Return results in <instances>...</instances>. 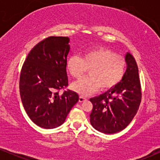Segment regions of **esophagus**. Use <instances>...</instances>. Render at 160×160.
Returning a JSON list of instances; mask_svg holds the SVG:
<instances>
[{
    "mask_svg": "<svg viewBox=\"0 0 160 160\" xmlns=\"http://www.w3.org/2000/svg\"><path fill=\"white\" fill-rule=\"evenodd\" d=\"M86 98H85V97L81 96V95L79 97V102H84V101H86Z\"/></svg>",
    "mask_w": 160,
    "mask_h": 160,
    "instance_id": "1",
    "label": "esophagus"
}]
</instances>
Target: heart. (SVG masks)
<instances>
[{
	"label": "heart",
	"instance_id": "heart-1",
	"mask_svg": "<svg viewBox=\"0 0 160 160\" xmlns=\"http://www.w3.org/2000/svg\"><path fill=\"white\" fill-rule=\"evenodd\" d=\"M126 69L124 57L102 47L85 51L82 58L71 56L67 62L68 71L77 80L82 78L89 70V77L72 85V89L83 96L92 94L99 88L102 91L114 88L122 80Z\"/></svg>",
	"mask_w": 160,
	"mask_h": 160
}]
</instances>
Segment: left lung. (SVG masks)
Here are the masks:
<instances>
[{"mask_svg":"<svg viewBox=\"0 0 160 160\" xmlns=\"http://www.w3.org/2000/svg\"><path fill=\"white\" fill-rule=\"evenodd\" d=\"M127 69L118 85L98 97L91 98L93 108L92 126L105 134L124 129L137 113L141 102V87L138 68L130 53L126 56Z\"/></svg>","mask_w":160,"mask_h":160,"instance_id":"left-lung-1","label":"left lung"}]
</instances>
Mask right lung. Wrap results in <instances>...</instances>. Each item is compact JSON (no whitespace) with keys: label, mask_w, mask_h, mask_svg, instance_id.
I'll return each instance as SVG.
<instances>
[{"label":"right lung","mask_w":160,"mask_h":160,"mask_svg":"<svg viewBox=\"0 0 160 160\" xmlns=\"http://www.w3.org/2000/svg\"><path fill=\"white\" fill-rule=\"evenodd\" d=\"M68 37L51 36L34 47L22 67L19 92L29 118L41 128H54L65 122L79 100L68 86L66 66Z\"/></svg>","instance_id":"add662e5"}]
</instances>
